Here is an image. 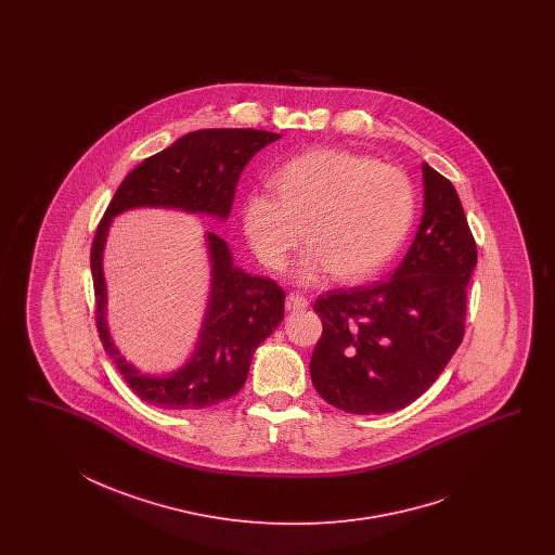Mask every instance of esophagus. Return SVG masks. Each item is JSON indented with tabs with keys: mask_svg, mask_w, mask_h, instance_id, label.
I'll return each instance as SVG.
<instances>
[{
	"mask_svg": "<svg viewBox=\"0 0 555 555\" xmlns=\"http://www.w3.org/2000/svg\"><path fill=\"white\" fill-rule=\"evenodd\" d=\"M286 311H302V309H307L309 307V301L301 297V295H295V293H291L288 297H286L285 301Z\"/></svg>",
	"mask_w": 555,
	"mask_h": 555,
	"instance_id": "1",
	"label": "esophagus"
}]
</instances>
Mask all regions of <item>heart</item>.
Instances as JSON below:
<instances>
[{
	"label": "heart",
	"instance_id": "b5f03b06",
	"mask_svg": "<svg viewBox=\"0 0 555 555\" xmlns=\"http://www.w3.org/2000/svg\"><path fill=\"white\" fill-rule=\"evenodd\" d=\"M274 197L250 193L242 203V234L254 256L281 270L305 237L293 279L301 285L327 272L362 283L401 250L415 218V193L403 170L336 149L307 152L279 168Z\"/></svg>",
	"mask_w": 555,
	"mask_h": 555
}]
</instances>
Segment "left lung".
Masks as SVG:
<instances>
[{
  "mask_svg": "<svg viewBox=\"0 0 555 555\" xmlns=\"http://www.w3.org/2000/svg\"><path fill=\"white\" fill-rule=\"evenodd\" d=\"M423 216L403 262L372 286L313 305L323 334L309 372L321 399L356 415L420 399L464 337L476 244L454 185L423 163Z\"/></svg>",
  "mask_w": 555,
  "mask_h": 555,
  "instance_id": "obj_1",
  "label": "left lung"
}]
</instances>
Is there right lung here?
Wrapping results in <instances>:
<instances>
[{
	"mask_svg": "<svg viewBox=\"0 0 555 555\" xmlns=\"http://www.w3.org/2000/svg\"><path fill=\"white\" fill-rule=\"evenodd\" d=\"M281 135L248 128H216L181 135L168 149L142 160L121 181L91 246V274L101 344L135 395L170 411L207 409L244 387L256 348L285 318V293L274 281L234 262L225 240L205 232L209 293L199 336L179 369L149 374L119 352L107 323L103 253L114 219L140 207L172 209L219 221L230 218L242 170Z\"/></svg>",
	"mask_w": 555,
	"mask_h": 555,
	"instance_id": "obj_1",
	"label": "right lung"
}]
</instances>
